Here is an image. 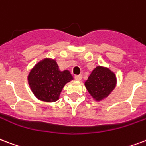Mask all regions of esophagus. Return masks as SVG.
Returning a JSON list of instances; mask_svg holds the SVG:
<instances>
[{"label":"esophagus","mask_w":146,"mask_h":146,"mask_svg":"<svg viewBox=\"0 0 146 146\" xmlns=\"http://www.w3.org/2000/svg\"><path fill=\"white\" fill-rule=\"evenodd\" d=\"M75 80L77 81H80L82 80V75H78V76H75Z\"/></svg>","instance_id":"obj_1"}]
</instances>
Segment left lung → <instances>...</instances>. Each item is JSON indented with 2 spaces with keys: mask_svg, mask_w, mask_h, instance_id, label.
<instances>
[{
  "mask_svg": "<svg viewBox=\"0 0 146 146\" xmlns=\"http://www.w3.org/2000/svg\"><path fill=\"white\" fill-rule=\"evenodd\" d=\"M116 83L114 72L106 66H97L85 82V86L93 100L101 101L113 92Z\"/></svg>",
  "mask_w": 146,
  "mask_h": 146,
  "instance_id": "1",
  "label": "left lung"
}]
</instances>
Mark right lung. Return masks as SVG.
<instances>
[{
    "label": "right lung",
    "mask_w": 146,
    "mask_h": 146,
    "mask_svg": "<svg viewBox=\"0 0 146 146\" xmlns=\"http://www.w3.org/2000/svg\"><path fill=\"white\" fill-rule=\"evenodd\" d=\"M73 77L68 70L61 71L54 59L44 58L31 69L27 81L38 100L53 103L59 100L64 86Z\"/></svg>",
    "instance_id": "add662e5"
}]
</instances>
